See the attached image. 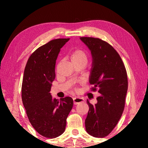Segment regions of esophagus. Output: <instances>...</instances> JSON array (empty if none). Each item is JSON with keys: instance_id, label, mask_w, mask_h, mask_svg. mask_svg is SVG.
Listing matches in <instances>:
<instances>
[{"instance_id": "esophagus-1", "label": "esophagus", "mask_w": 148, "mask_h": 148, "mask_svg": "<svg viewBox=\"0 0 148 148\" xmlns=\"http://www.w3.org/2000/svg\"><path fill=\"white\" fill-rule=\"evenodd\" d=\"M84 99L82 98H79V97H74L73 98V103L74 104H77L79 103L84 102Z\"/></svg>"}]
</instances>
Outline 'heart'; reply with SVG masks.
Segmentation results:
<instances>
[{
  "mask_svg": "<svg viewBox=\"0 0 148 148\" xmlns=\"http://www.w3.org/2000/svg\"><path fill=\"white\" fill-rule=\"evenodd\" d=\"M87 54L84 50H77L73 52L71 55L72 61H80V60H84L87 62Z\"/></svg>",
  "mask_w": 148,
  "mask_h": 148,
  "instance_id": "b5f03b06",
  "label": "heart"
}]
</instances>
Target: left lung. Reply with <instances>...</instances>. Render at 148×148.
<instances>
[{
    "label": "left lung",
    "instance_id": "left-lung-1",
    "mask_svg": "<svg viewBox=\"0 0 148 148\" xmlns=\"http://www.w3.org/2000/svg\"><path fill=\"white\" fill-rule=\"evenodd\" d=\"M92 57L89 80L92 90H98L97 103L87 100L89 111L85 120L86 131L104 137L113 130L124 110L128 89L127 75L121 56L114 48L99 38L82 37Z\"/></svg>",
    "mask_w": 148,
    "mask_h": 148
}]
</instances>
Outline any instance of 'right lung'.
<instances>
[{"instance_id":"right-lung-1","label":"right lung","mask_w":148,"mask_h":148,"mask_svg":"<svg viewBox=\"0 0 148 148\" xmlns=\"http://www.w3.org/2000/svg\"><path fill=\"white\" fill-rule=\"evenodd\" d=\"M69 40L60 38L40 46L29 56L24 70L21 88L24 108L32 127L47 138H55L64 133L73 106L71 97L58 100L50 92L56 77V58Z\"/></svg>"}]
</instances>
